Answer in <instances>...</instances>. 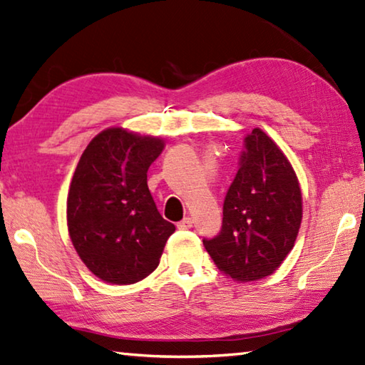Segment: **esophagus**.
Returning <instances> with one entry per match:
<instances>
[{
	"label": "esophagus",
	"mask_w": 365,
	"mask_h": 365,
	"mask_svg": "<svg viewBox=\"0 0 365 365\" xmlns=\"http://www.w3.org/2000/svg\"><path fill=\"white\" fill-rule=\"evenodd\" d=\"M177 227H178V230H191V227H192V220L191 218H183L182 221H178Z\"/></svg>",
	"instance_id": "esophagus-1"
}]
</instances>
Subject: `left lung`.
<instances>
[{
  "label": "left lung",
  "instance_id": "left-lung-1",
  "mask_svg": "<svg viewBox=\"0 0 365 365\" xmlns=\"http://www.w3.org/2000/svg\"><path fill=\"white\" fill-rule=\"evenodd\" d=\"M239 173L223 204V226L204 247L234 282L272 275L291 253L302 223V191L292 164L259 128L245 138Z\"/></svg>",
  "mask_w": 365,
  "mask_h": 365
}]
</instances>
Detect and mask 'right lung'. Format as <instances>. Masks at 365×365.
Segmentation results:
<instances>
[{
    "mask_svg": "<svg viewBox=\"0 0 365 365\" xmlns=\"http://www.w3.org/2000/svg\"><path fill=\"white\" fill-rule=\"evenodd\" d=\"M164 145L158 135L110 126L90 140L77 163L66 201L68 232L99 280L133 284L158 267L175 226L156 209L147 170Z\"/></svg>",
    "mask_w": 365,
    "mask_h": 365,
    "instance_id": "1",
    "label": "right lung"
}]
</instances>
